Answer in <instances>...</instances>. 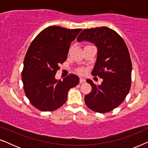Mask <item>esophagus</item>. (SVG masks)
I'll return each instance as SVG.
<instances>
[{"label":"esophagus","instance_id":"esophagus-1","mask_svg":"<svg viewBox=\"0 0 148 148\" xmlns=\"http://www.w3.org/2000/svg\"><path fill=\"white\" fill-rule=\"evenodd\" d=\"M86 82V79H85L84 78H80L79 79V83L80 84H83V83Z\"/></svg>","mask_w":148,"mask_h":148}]
</instances>
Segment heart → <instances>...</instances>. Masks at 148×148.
Instances as JSON below:
<instances>
[{"instance_id": "1", "label": "heart", "mask_w": 148, "mask_h": 148, "mask_svg": "<svg viewBox=\"0 0 148 148\" xmlns=\"http://www.w3.org/2000/svg\"><path fill=\"white\" fill-rule=\"evenodd\" d=\"M85 71H85L84 69H80L79 70V73H81V74L84 73Z\"/></svg>"}]
</instances>
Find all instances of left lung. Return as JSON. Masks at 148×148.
Segmentation results:
<instances>
[{
    "label": "left lung",
    "mask_w": 148,
    "mask_h": 148,
    "mask_svg": "<svg viewBox=\"0 0 148 148\" xmlns=\"http://www.w3.org/2000/svg\"><path fill=\"white\" fill-rule=\"evenodd\" d=\"M83 40L98 48L92 73L103 79L98 86L87 79L92 91L85 96V102L96 112H110L124 101L130 90L132 63L129 50L121 36L107 27L84 29L77 37L78 42Z\"/></svg>",
    "instance_id": "1"
}]
</instances>
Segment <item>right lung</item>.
I'll return each instance as SVG.
<instances>
[{
    "label": "right lung",
    "mask_w": 148,
    "mask_h": 148,
    "mask_svg": "<svg viewBox=\"0 0 148 148\" xmlns=\"http://www.w3.org/2000/svg\"><path fill=\"white\" fill-rule=\"evenodd\" d=\"M82 29L50 26L40 32L30 44L23 61L21 77L25 96L38 110H55L67 100L68 91L79 82L74 74L56 80L59 64L66 60L71 42Z\"/></svg>",
    "instance_id": "1"
}]
</instances>
